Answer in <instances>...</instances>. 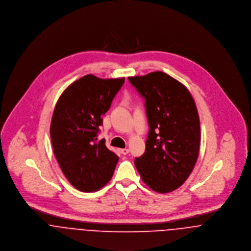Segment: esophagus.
Masks as SVG:
<instances>
[{"label": "esophagus", "mask_w": 251, "mask_h": 251, "mask_svg": "<svg viewBox=\"0 0 251 251\" xmlns=\"http://www.w3.org/2000/svg\"><path fill=\"white\" fill-rule=\"evenodd\" d=\"M120 152L123 154V155H127L129 153V149L128 148H123L120 150Z\"/></svg>", "instance_id": "1"}]
</instances>
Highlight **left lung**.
<instances>
[{"label":"left lung","mask_w":251,"mask_h":251,"mask_svg":"<svg viewBox=\"0 0 251 251\" xmlns=\"http://www.w3.org/2000/svg\"><path fill=\"white\" fill-rule=\"evenodd\" d=\"M145 100L149 133L145 152L135 159L142 181L167 194L192 173L200 147V122L188 88L162 71L129 77Z\"/></svg>","instance_id":"8db88e82"}]
</instances>
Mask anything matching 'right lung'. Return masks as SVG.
Returning <instances> with one entry per match:
<instances>
[{
  "label": "right lung",
  "mask_w": 251,
  "mask_h": 251,
  "mask_svg": "<svg viewBox=\"0 0 251 251\" xmlns=\"http://www.w3.org/2000/svg\"><path fill=\"white\" fill-rule=\"evenodd\" d=\"M124 81L89 74L70 84L56 102L50 127L54 154L66 179L81 192L98 191L112 179L118 157L97 135Z\"/></svg>",
  "instance_id": "add662e5"
}]
</instances>
